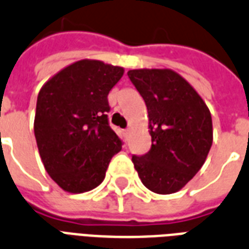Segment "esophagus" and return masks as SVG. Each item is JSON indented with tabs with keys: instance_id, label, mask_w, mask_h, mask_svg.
I'll return each mask as SVG.
<instances>
[{
	"instance_id": "esophagus-1",
	"label": "esophagus",
	"mask_w": 249,
	"mask_h": 249,
	"mask_svg": "<svg viewBox=\"0 0 249 249\" xmlns=\"http://www.w3.org/2000/svg\"><path fill=\"white\" fill-rule=\"evenodd\" d=\"M129 133H130V129H129V128L124 129V136H125V137H129Z\"/></svg>"
}]
</instances>
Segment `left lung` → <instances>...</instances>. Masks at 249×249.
Wrapping results in <instances>:
<instances>
[{
	"label": "left lung",
	"mask_w": 249,
	"mask_h": 249,
	"mask_svg": "<svg viewBox=\"0 0 249 249\" xmlns=\"http://www.w3.org/2000/svg\"><path fill=\"white\" fill-rule=\"evenodd\" d=\"M128 77L145 100L151 136V149L132 157L134 168L151 192H178L200 171L212 147L210 111L174 70H129Z\"/></svg>",
	"instance_id": "8db88e82"
}]
</instances>
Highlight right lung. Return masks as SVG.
<instances>
[{
  "mask_svg": "<svg viewBox=\"0 0 249 249\" xmlns=\"http://www.w3.org/2000/svg\"><path fill=\"white\" fill-rule=\"evenodd\" d=\"M124 74L120 66L81 60L41 87L35 132L48 175L70 193L91 191L104 180L123 141L108 123V94Z\"/></svg>",
  "mask_w": 249,
  "mask_h": 249,
  "instance_id": "1",
  "label": "right lung"
}]
</instances>
